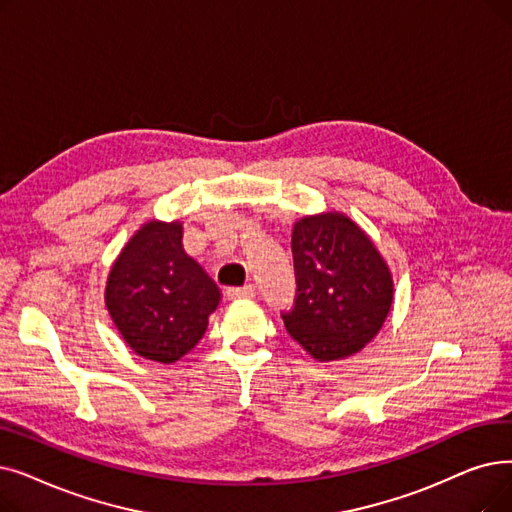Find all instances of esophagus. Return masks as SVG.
<instances>
[{"label":"esophagus","instance_id":"1","mask_svg":"<svg viewBox=\"0 0 512 512\" xmlns=\"http://www.w3.org/2000/svg\"><path fill=\"white\" fill-rule=\"evenodd\" d=\"M226 297L232 299V301H238V299H253V297H255V286H253V284H247V286H242V288H228Z\"/></svg>","mask_w":512,"mask_h":512}]
</instances>
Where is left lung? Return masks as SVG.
<instances>
[{
    "label": "left lung",
    "mask_w": 512,
    "mask_h": 512,
    "mask_svg": "<svg viewBox=\"0 0 512 512\" xmlns=\"http://www.w3.org/2000/svg\"><path fill=\"white\" fill-rule=\"evenodd\" d=\"M295 307L284 326L314 360L335 362L379 335L393 276L370 236L341 211L305 215L293 226Z\"/></svg>",
    "instance_id": "obj_1"
}]
</instances>
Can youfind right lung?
<instances>
[{
  "label": "right lung",
  "instance_id": "obj_1",
  "mask_svg": "<svg viewBox=\"0 0 512 512\" xmlns=\"http://www.w3.org/2000/svg\"><path fill=\"white\" fill-rule=\"evenodd\" d=\"M182 221L150 219L110 265L104 303L127 347L173 364L203 339L221 293L182 244Z\"/></svg>",
  "mask_w": 512,
  "mask_h": 512
}]
</instances>
